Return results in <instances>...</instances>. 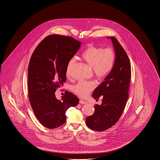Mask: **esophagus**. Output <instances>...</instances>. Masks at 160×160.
<instances>
[{
    "instance_id": "esophagus-1",
    "label": "esophagus",
    "mask_w": 160,
    "mask_h": 160,
    "mask_svg": "<svg viewBox=\"0 0 160 160\" xmlns=\"http://www.w3.org/2000/svg\"><path fill=\"white\" fill-rule=\"evenodd\" d=\"M79 102H80V104H87V102H86V101H83V100H82V99H80V100Z\"/></svg>"
}]
</instances>
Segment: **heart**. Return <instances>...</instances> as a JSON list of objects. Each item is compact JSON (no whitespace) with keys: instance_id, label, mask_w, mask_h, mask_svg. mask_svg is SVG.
<instances>
[{"instance_id":"b5f03b06","label":"heart","mask_w":160,"mask_h":160,"mask_svg":"<svg viewBox=\"0 0 160 160\" xmlns=\"http://www.w3.org/2000/svg\"><path fill=\"white\" fill-rule=\"evenodd\" d=\"M82 58L92 69L93 74L99 79L106 77L112 71L115 61L114 50L110 47L103 49L102 47L91 46L84 51ZM74 59L68 61L66 74L69 76L70 70L74 63ZM96 84L93 81H80L72 86V91L78 96L84 98L92 91Z\"/></svg>"}]
</instances>
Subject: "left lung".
<instances>
[{
  "instance_id": "8db88e82",
  "label": "left lung",
  "mask_w": 160,
  "mask_h": 160,
  "mask_svg": "<svg viewBox=\"0 0 160 160\" xmlns=\"http://www.w3.org/2000/svg\"><path fill=\"white\" fill-rule=\"evenodd\" d=\"M107 38L111 39L114 47V66L93 92L92 96L97 101L99 97L102 98L101 104H95L94 113L86 119L87 126L97 131L111 128L121 118L128 98L131 77L130 62L125 51L114 37Z\"/></svg>"
}]
</instances>
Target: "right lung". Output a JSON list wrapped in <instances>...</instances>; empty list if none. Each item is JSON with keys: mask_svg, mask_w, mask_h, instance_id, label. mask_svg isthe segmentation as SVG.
Here are the masks:
<instances>
[{"mask_svg": "<svg viewBox=\"0 0 160 160\" xmlns=\"http://www.w3.org/2000/svg\"><path fill=\"white\" fill-rule=\"evenodd\" d=\"M82 42L70 37L50 35L37 47L28 67V92L31 106L39 122L53 129L66 122V112L76 106L79 99L65 92L61 100L55 92L67 80L68 61L80 48Z\"/></svg>", "mask_w": 160, "mask_h": 160, "instance_id": "add662e5", "label": "right lung"}]
</instances>
